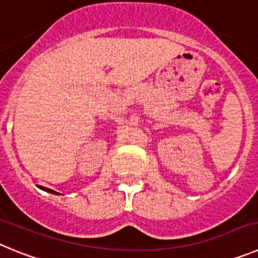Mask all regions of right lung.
<instances>
[{"mask_svg": "<svg viewBox=\"0 0 258 258\" xmlns=\"http://www.w3.org/2000/svg\"><path fill=\"white\" fill-rule=\"evenodd\" d=\"M42 190L47 191V192H50V194H56V195H58V192H56V191H54V190H50V188H45V187H42Z\"/></svg>", "mask_w": 258, "mask_h": 258, "instance_id": "obj_1", "label": "right lung"}]
</instances>
